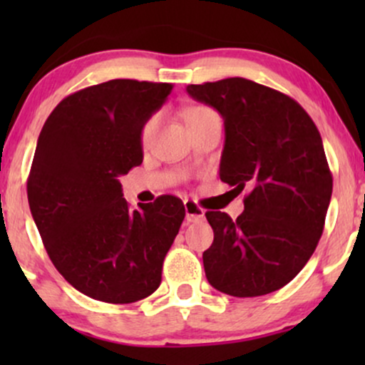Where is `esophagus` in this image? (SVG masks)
<instances>
[{
    "label": "esophagus",
    "instance_id": "1",
    "mask_svg": "<svg viewBox=\"0 0 365 365\" xmlns=\"http://www.w3.org/2000/svg\"><path fill=\"white\" fill-rule=\"evenodd\" d=\"M185 206V220L187 223H194V221H199L204 217V209L195 202V200H185L183 202Z\"/></svg>",
    "mask_w": 365,
    "mask_h": 365
}]
</instances>
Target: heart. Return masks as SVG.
Instances as JSON below:
<instances>
[{"mask_svg":"<svg viewBox=\"0 0 365 365\" xmlns=\"http://www.w3.org/2000/svg\"><path fill=\"white\" fill-rule=\"evenodd\" d=\"M211 110H209V108H204V106H192V108H188V110L185 111V121H187V125H190V123H194L195 120H199L200 116H204L206 115V113H209ZM156 125H158V116H150V118L145 121L144 125H142V130H140V139H142V142H148L149 140V137L153 135V132H154V128H156Z\"/></svg>","mask_w":365,"mask_h":365,"instance_id":"obj_1","label":"heart"}]
</instances>
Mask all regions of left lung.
Here are the masks:
<instances>
[{
    "mask_svg": "<svg viewBox=\"0 0 365 365\" xmlns=\"http://www.w3.org/2000/svg\"><path fill=\"white\" fill-rule=\"evenodd\" d=\"M225 120L221 182L249 194L232 220L207 211L215 240L202 254L207 282L232 297L290 283L316 250L333 192L319 130L287 94L242 77L188 86Z\"/></svg>",
    "mask_w": 365,
    "mask_h": 365,
    "instance_id": "obj_1",
    "label": "left lung"
}]
</instances>
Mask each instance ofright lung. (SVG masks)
Returning a JSON list of instances; mask_svg holds the SVG:
<instances>
[{
  "label": "right lung",
  "instance_id": "add662e5",
  "mask_svg": "<svg viewBox=\"0 0 365 365\" xmlns=\"http://www.w3.org/2000/svg\"><path fill=\"white\" fill-rule=\"evenodd\" d=\"M171 89L130 78L87 87L63 99L39 133L29 206L54 267L91 299L132 304L161 283L185 207L161 195L132 211L118 178L142 163V125Z\"/></svg>",
  "mask_w": 365,
  "mask_h": 365
}]
</instances>
